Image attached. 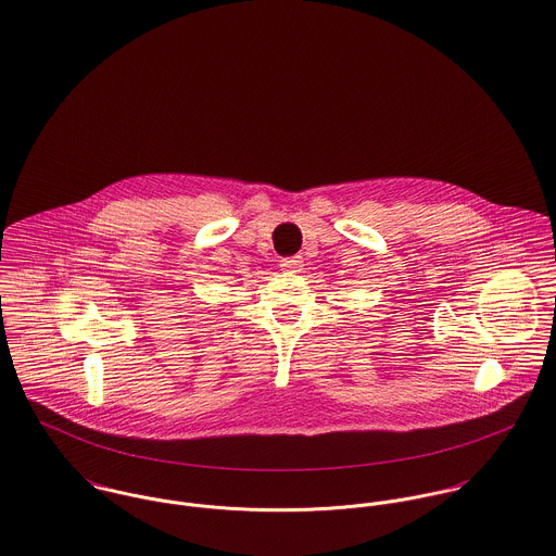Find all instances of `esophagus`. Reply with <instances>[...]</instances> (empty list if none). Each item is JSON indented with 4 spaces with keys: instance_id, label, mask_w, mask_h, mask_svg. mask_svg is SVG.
<instances>
[{
    "instance_id": "obj_1",
    "label": "esophagus",
    "mask_w": 556,
    "mask_h": 556,
    "mask_svg": "<svg viewBox=\"0 0 556 556\" xmlns=\"http://www.w3.org/2000/svg\"><path fill=\"white\" fill-rule=\"evenodd\" d=\"M303 257L301 255H292V257H283L281 260V268L286 270H292V273H301L303 270Z\"/></svg>"
}]
</instances>
